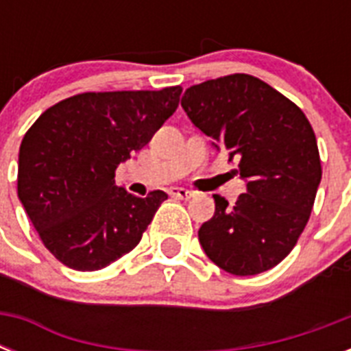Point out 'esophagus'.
Returning <instances> with one entry per match:
<instances>
[{"label": "esophagus", "mask_w": 351, "mask_h": 351, "mask_svg": "<svg viewBox=\"0 0 351 351\" xmlns=\"http://www.w3.org/2000/svg\"><path fill=\"white\" fill-rule=\"evenodd\" d=\"M169 195L175 198H182V200H189V198L195 197V193L186 189V187H171Z\"/></svg>", "instance_id": "1"}]
</instances>
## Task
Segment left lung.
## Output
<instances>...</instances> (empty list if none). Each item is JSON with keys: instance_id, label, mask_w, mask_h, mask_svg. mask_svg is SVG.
Masks as SVG:
<instances>
[{"instance_id": "obj_1", "label": "left lung", "mask_w": 351, "mask_h": 351, "mask_svg": "<svg viewBox=\"0 0 351 351\" xmlns=\"http://www.w3.org/2000/svg\"><path fill=\"white\" fill-rule=\"evenodd\" d=\"M182 107L217 151L237 160L245 193L230 206L213 195V219L198 230L206 255L239 277L275 267L310 220L322 167L315 132L293 101L250 74L193 85Z\"/></svg>"}]
</instances>
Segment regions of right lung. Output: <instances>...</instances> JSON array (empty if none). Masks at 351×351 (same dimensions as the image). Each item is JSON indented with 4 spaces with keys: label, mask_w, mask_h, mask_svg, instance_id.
<instances>
[{
    "label": "right lung",
    "mask_w": 351,
    "mask_h": 351,
    "mask_svg": "<svg viewBox=\"0 0 351 351\" xmlns=\"http://www.w3.org/2000/svg\"><path fill=\"white\" fill-rule=\"evenodd\" d=\"M182 87L82 93L49 107L19 145L18 197L45 247L96 271L132 251L167 195L138 198L114 184L176 111Z\"/></svg>",
    "instance_id": "obj_1"
}]
</instances>
